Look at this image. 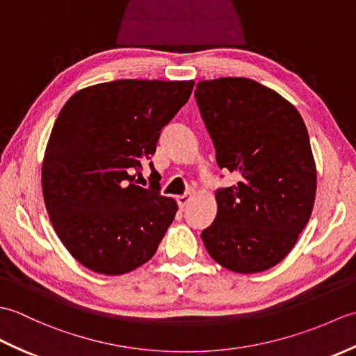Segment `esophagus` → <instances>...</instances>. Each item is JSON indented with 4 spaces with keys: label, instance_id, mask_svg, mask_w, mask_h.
Returning a JSON list of instances; mask_svg holds the SVG:
<instances>
[{
    "label": "esophagus",
    "instance_id": "1",
    "mask_svg": "<svg viewBox=\"0 0 356 356\" xmlns=\"http://www.w3.org/2000/svg\"><path fill=\"white\" fill-rule=\"evenodd\" d=\"M191 200H193V194L191 193L184 194V195H179V197H177V205L180 208H185V207L190 205Z\"/></svg>",
    "mask_w": 356,
    "mask_h": 356
}]
</instances>
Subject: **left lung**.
I'll return each mask as SVG.
<instances>
[{
  "instance_id": "obj_1",
  "label": "left lung",
  "mask_w": 356,
  "mask_h": 356,
  "mask_svg": "<svg viewBox=\"0 0 356 356\" xmlns=\"http://www.w3.org/2000/svg\"><path fill=\"white\" fill-rule=\"evenodd\" d=\"M194 95L218 166L238 177L216 193L217 216L202 232L207 251L237 274L274 268L314 209L316 166L303 118L248 78L200 81Z\"/></svg>"
}]
</instances>
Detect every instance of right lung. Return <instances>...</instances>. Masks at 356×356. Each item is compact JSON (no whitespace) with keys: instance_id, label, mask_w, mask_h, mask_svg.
<instances>
[{"instance_id":"obj_1","label":"right lung","mask_w":356,"mask_h":356,"mask_svg":"<svg viewBox=\"0 0 356 356\" xmlns=\"http://www.w3.org/2000/svg\"><path fill=\"white\" fill-rule=\"evenodd\" d=\"M193 87L194 81L102 82L79 90L59 111L44 153L42 195L53 229L82 266L122 275L156 254L177 203L159 194L157 182L139 186L136 174L142 176Z\"/></svg>"}]
</instances>
